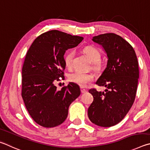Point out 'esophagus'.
I'll return each instance as SVG.
<instances>
[{
    "instance_id": "1",
    "label": "esophagus",
    "mask_w": 150,
    "mask_h": 150,
    "mask_svg": "<svg viewBox=\"0 0 150 150\" xmlns=\"http://www.w3.org/2000/svg\"><path fill=\"white\" fill-rule=\"evenodd\" d=\"M80 90H81V92H82V93H86V91H87V90H86V89H84V88H82V87L80 88Z\"/></svg>"
}]
</instances>
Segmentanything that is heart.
<instances>
[{"label":"heart","mask_w":150,"mask_h":150,"mask_svg":"<svg viewBox=\"0 0 150 150\" xmlns=\"http://www.w3.org/2000/svg\"><path fill=\"white\" fill-rule=\"evenodd\" d=\"M83 51L86 56L93 62V68L95 70H99L101 68V63L99 61L101 58V53L99 50L93 46H87L83 48ZM73 57V52L68 51L64 54V60L65 66L70 68L72 65ZM69 80L70 82L75 83L81 87H86V86L92 82L95 79L93 74L83 73L76 71L69 75Z\"/></svg>","instance_id":"obj_1"}]
</instances>
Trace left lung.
Segmentation results:
<instances>
[{"mask_svg": "<svg viewBox=\"0 0 150 150\" xmlns=\"http://www.w3.org/2000/svg\"><path fill=\"white\" fill-rule=\"evenodd\" d=\"M92 41L102 46L107 63L96 84L106 88L105 91L89 90L93 97L88 110L91 122L110 127L124 119L134 101L139 78L138 62L129 43L117 34L109 33L93 37Z\"/></svg>", "mask_w": 150, "mask_h": 150, "instance_id": "left-lung-1", "label": "left lung"}]
</instances>
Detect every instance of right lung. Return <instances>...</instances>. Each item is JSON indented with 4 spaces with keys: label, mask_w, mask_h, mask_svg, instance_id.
Returning a JSON list of instances; mask_svg holds the SVG:
<instances>
[{
    "label": "right lung",
    "mask_w": 150,
    "mask_h": 150,
    "mask_svg": "<svg viewBox=\"0 0 150 150\" xmlns=\"http://www.w3.org/2000/svg\"><path fill=\"white\" fill-rule=\"evenodd\" d=\"M82 37L51 30L38 37L27 52L22 67V96L34 121L46 128L64 121L70 105L80 95L76 83L59 91L54 85L63 78L67 50L76 47Z\"/></svg>",
    "instance_id": "1"
}]
</instances>
